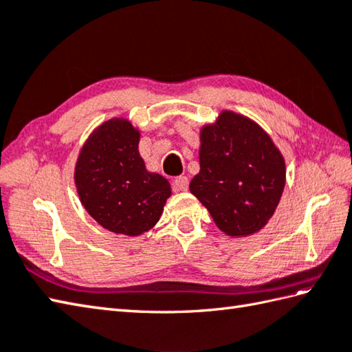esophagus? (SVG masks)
Here are the masks:
<instances>
[{"label":"esophagus","mask_w":352,"mask_h":352,"mask_svg":"<svg viewBox=\"0 0 352 352\" xmlns=\"http://www.w3.org/2000/svg\"><path fill=\"white\" fill-rule=\"evenodd\" d=\"M188 188H189L188 177L180 175V177L174 178V189L175 190H188Z\"/></svg>","instance_id":"1"}]
</instances>
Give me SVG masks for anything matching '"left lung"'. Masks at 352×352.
I'll return each instance as SVG.
<instances>
[{"mask_svg": "<svg viewBox=\"0 0 352 352\" xmlns=\"http://www.w3.org/2000/svg\"><path fill=\"white\" fill-rule=\"evenodd\" d=\"M199 172L190 192L227 236L257 233L272 218L286 184L283 154L250 118L223 110L201 130Z\"/></svg>", "mask_w": 352, "mask_h": 352, "instance_id": "1", "label": "left lung"}]
</instances>
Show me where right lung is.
<instances>
[{
	"label": "right lung",
	"mask_w": 352,
	"mask_h": 352,
	"mask_svg": "<svg viewBox=\"0 0 352 352\" xmlns=\"http://www.w3.org/2000/svg\"><path fill=\"white\" fill-rule=\"evenodd\" d=\"M140 133L129 119L101 124L81 148L76 164L77 192L86 212L116 234L139 236L160 219L170 184L145 168Z\"/></svg>",
	"instance_id": "add662e5"
}]
</instances>
